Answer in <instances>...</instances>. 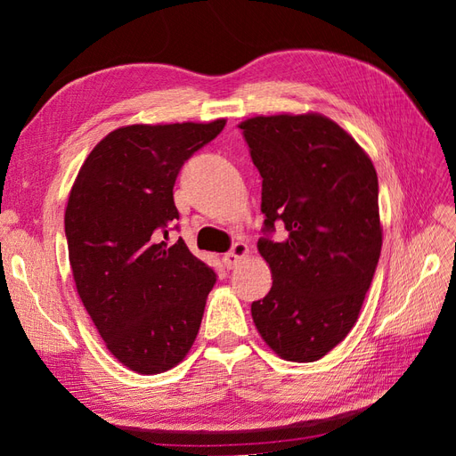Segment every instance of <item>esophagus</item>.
Here are the masks:
<instances>
[{
	"label": "esophagus",
	"instance_id": "34e87169",
	"mask_svg": "<svg viewBox=\"0 0 456 456\" xmlns=\"http://www.w3.org/2000/svg\"><path fill=\"white\" fill-rule=\"evenodd\" d=\"M247 253H249V247H247L245 243H241V241H238V243H233L232 245V249L223 256V262H224V266L226 268H236L240 262L247 256Z\"/></svg>",
	"mask_w": 456,
	"mask_h": 456
}]
</instances>
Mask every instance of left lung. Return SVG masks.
<instances>
[{
  "label": "left lung",
  "mask_w": 456,
  "mask_h": 456,
  "mask_svg": "<svg viewBox=\"0 0 456 456\" xmlns=\"http://www.w3.org/2000/svg\"><path fill=\"white\" fill-rule=\"evenodd\" d=\"M262 176L266 238L256 247L272 272L270 293L251 305L268 346L287 362H317L346 338L375 275L382 226L370 158L322 114L241 121ZM288 230L283 242L269 233Z\"/></svg>",
  "instance_id": "obj_1"
}]
</instances>
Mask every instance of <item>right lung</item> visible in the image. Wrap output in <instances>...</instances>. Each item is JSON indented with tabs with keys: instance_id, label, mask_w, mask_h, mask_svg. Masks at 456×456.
Here are the masks:
<instances>
[{
	"instance_id": "add662e5",
	"label": "right lung",
	"mask_w": 456,
	"mask_h": 456,
	"mask_svg": "<svg viewBox=\"0 0 456 456\" xmlns=\"http://www.w3.org/2000/svg\"><path fill=\"white\" fill-rule=\"evenodd\" d=\"M224 126L119 127L91 150L70 190L64 232L77 295L106 348L141 375L184 360L216 281L183 238H161L178 220V171Z\"/></svg>"
}]
</instances>
